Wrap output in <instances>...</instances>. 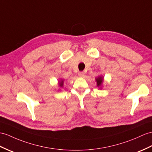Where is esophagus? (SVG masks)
Wrapping results in <instances>:
<instances>
[{"label":"esophagus","mask_w":152,"mask_h":152,"mask_svg":"<svg viewBox=\"0 0 152 152\" xmlns=\"http://www.w3.org/2000/svg\"><path fill=\"white\" fill-rule=\"evenodd\" d=\"M79 75L80 77H84V72H80L79 73Z\"/></svg>","instance_id":"1"}]
</instances>
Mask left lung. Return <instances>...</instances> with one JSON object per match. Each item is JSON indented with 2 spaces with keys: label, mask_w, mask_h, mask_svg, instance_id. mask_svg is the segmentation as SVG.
<instances>
[{
  "label": "left lung",
  "mask_w": 152,
  "mask_h": 152,
  "mask_svg": "<svg viewBox=\"0 0 152 152\" xmlns=\"http://www.w3.org/2000/svg\"><path fill=\"white\" fill-rule=\"evenodd\" d=\"M102 80H103V79L101 77H99L98 78L96 79V81H97V86H100V85L102 84Z\"/></svg>",
  "instance_id": "left-lung-1"
}]
</instances>
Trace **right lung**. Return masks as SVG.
<instances>
[{"mask_svg": "<svg viewBox=\"0 0 152 152\" xmlns=\"http://www.w3.org/2000/svg\"><path fill=\"white\" fill-rule=\"evenodd\" d=\"M59 85H60V86H61V87L63 86V80H62L61 83H59Z\"/></svg>", "mask_w": 152, "mask_h": 152, "instance_id": "1", "label": "right lung"}]
</instances>
